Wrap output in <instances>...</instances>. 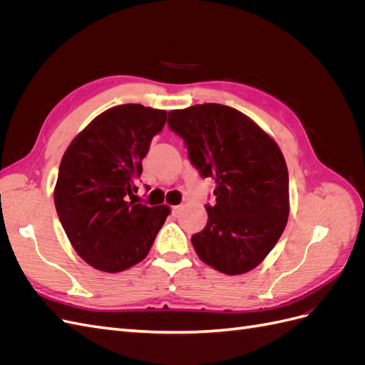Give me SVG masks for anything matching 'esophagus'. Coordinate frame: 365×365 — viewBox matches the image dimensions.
I'll return each instance as SVG.
<instances>
[{"label": "esophagus", "instance_id": "1", "mask_svg": "<svg viewBox=\"0 0 365 365\" xmlns=\"http://www.w3.org/2000/svg\"><path fill=\"white\" fill-rule=\"evenodd\" d=\"M181 212V205H175V207H172V215H178Z\"/></svg>", "mask_w": 365, "mask_h": 365}]
</instances>
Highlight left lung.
<instances>
[{
  "label": "left lung",
  "mask_w": 365,
  "mask_h": 365,
  "mask_svg": "<svg viewBox=\"0 0 365 365\" xmlns=\"http://www.w3.org/2000/svg\"><path fill=\"white\" fill-rule=\"evenodd\" d=\"M168 125L202 178L216 181L207 225L192 236L196 254L228 275L254 269L288 222L289 175L277 143L250 117L219 103L169 111Z\"/></svg>",
  "instance_id": "1"
}]
</instances>
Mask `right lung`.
Returning <instances> with one entry per match:
<instances>
[{
  "label": "right lung",
  "instance_id": "obj_1",
  "mask_svg": "<svg viewBox=\"0 0 365 365\" xmlns=\"http://www.w3.org/2000/svg\"><path fill=\"white\" fill-rule=\"evenodd\" d=\"M168 113L138 103L97 115L65 150L54 205L76 252L93 268L120 272L145 259L170 208L137 204V178ZM131 201H128V197Z\"/></svg>",
  "mask_w": 365,
  "mask_h": 365
}]
</instances>
